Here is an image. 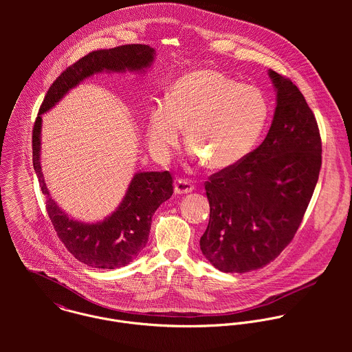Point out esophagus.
<instances>
[{"instance_id":"obj_1","label":"esophagus","mask_w":352,"mask_h":352,"mask_svg":"<svg viewBox=\"0 0 352 352\" xmlns=\"http://www.w3.org/2000/svg\"><path fill=\"white\" fill-rule=\"evenodd\" d=\"M194 184L187 180V179H176L175 182V194L182 195V194H190L194 191Z\"/></svg>"}]
</instances>
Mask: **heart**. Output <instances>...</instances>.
Wrapping results in <instances>:
<instances>
[{"label": "heart", "instance_id": "heart-1", "mask_svg": "<svg viewBox=\"0 0 352 352\" xmlns=\"http://www.w3.org/2000/svg\"><path fill=\"white\" fill-rule=\"evenodd\" d=\"M267 118L268 102L258 88L237 84L212 69H199L170 85L165 104L151 107L148 145L157 158H166L184 126L191 153L212 169H228L251 153Z\"/></svg>", "mask_w": 352, "mask_h": 352}]
</instances>
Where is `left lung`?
<instances>
[{"label":"left lung","instance_id":"obj_1","mask_svg":"<svg viewBox=\"0 0 352 352\" xmlns=\"http://www.w3.org/2000/svg\"><path fill=\"white\" fill-rule=\"evenodd\" d=\"M274 119L265 140L237 165L206 182L210 221L204 257L222 272L263 268L293 240L321 168L316 118L300 89L274 70Z\"/></svg>","mask_w":352,"mask_h":352}]
</instances>
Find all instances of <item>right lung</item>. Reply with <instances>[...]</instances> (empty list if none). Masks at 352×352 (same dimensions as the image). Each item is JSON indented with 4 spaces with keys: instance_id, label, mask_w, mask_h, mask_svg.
<instances>
[{
    "instance_id": "right-lung-1",
    "label": "right lung",
    "mask_w": 352,
    "mask_h": 352,
    "mask_svg": "<svg viewBox=\"0 0 352 352\" xmlns=\"http://www.w3.org/2000/svg\"><path fill=\"white\" fill-rule=\"evenodd\" d=\"M155 50L146 45H126L89 52L67 67L50 87L41 105L32 133V162L46 208L59 240L78 261L92 268H119L131 263L148 244L151 217L173 194L172 176L164 172H137L119 206L102 221L87 223L73 219L51 198L45 183L42 151V115L49 112L73 88L99 73H145Z\"/></svg>"
}]
</instances>
